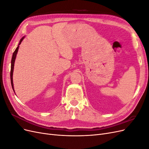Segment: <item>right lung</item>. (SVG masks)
Listing matches in <instances>:
<instances>
[{"label": "right lung", "mask_w": 149, "mask_h": 149, "mask_svg": "<svg viewBox=\"0 0 149 149\" xmlns=\"http://www.w3.org/2000/svg\"><path fill=\"white\" fill-rule=\"evenodd\" d=\"M25 38V36L24 37H22L20 42L19 45H18V47H17V48L15 49V52H13V55H12V60H11V70H10V81H11V85H12V88L13 90V91L15 93L14 91V88H13V68H14V64H15V58H16V56H17V54L18 53V50H19V45H20L21 42L23 41L24 38Z\"/></svg>", "instance_id": "right-lung-1"}]
</instances>
